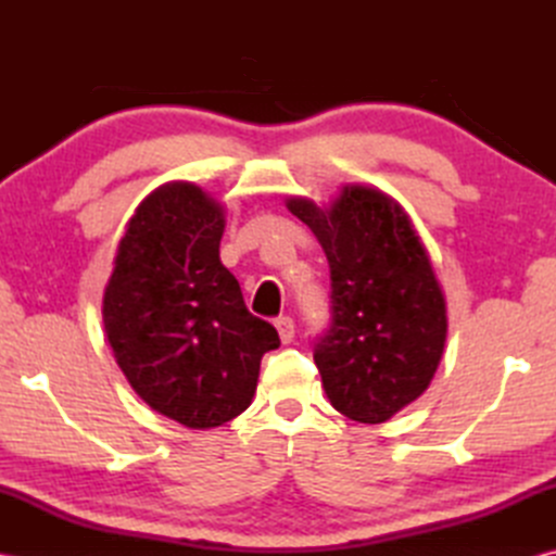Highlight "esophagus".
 I'll return each mask as SVG.
<instances>
[{
	"instance_id": "34e87169",
	"label": "esophagus",
	"mask_w": 556,
	"mask_h": 556,
	"mask_svg": "<svg viewBox=\"0 0 556 556\" xmlns=\"http://www.w3.org/2000/svg\"><path fill=\"white\" fill-rule=\"evenodd\" d=\"M275 327H277V332H279L281 344H291V341H293V334H296V325H293L291 317H287V315L277 317V320H275Z\"/></svg>"
}]
</instances>
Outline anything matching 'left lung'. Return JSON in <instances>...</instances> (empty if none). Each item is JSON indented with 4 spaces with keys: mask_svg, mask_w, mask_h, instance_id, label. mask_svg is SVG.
<instances>
[{
    "mask_svg": "<svg viewBox=\"0 0 556 556\" xmlns=\"http://www.w3.org/2000/svg\"><path fill=\"white\" fill-rule=\"evenodd\" d=\"M320 241L332 327L317 341L325 394L346 418L377 425L430 387L446 344V299L406 210L375 186L346 184L327 205L289 195Z\"/></svg>",
    "mask_w": 556,
    "mask_h": 556,
    "instance_id": "8db88e82",
    "label": "left lung"
}]
</instances>
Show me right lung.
Wrapping results in <instances>:
<instances>
[{
  "mask_svg": "<svg viewBox=\"0 0 556 556\" xmlns=\"http://www.w3.org/2000/svg\"><path fill=\"white\" fill-rule=\"evenodd\" d=\"M227 210L191 181L140 200L116 248L102 323L116 365L146 404L191 430L251 406L277 329L245 308L219 260Z\"/></svg>",
  "mask_w": 556,
  "mask_h": 556,
  "instance_id": "right-lung-1",
  "label": "right lung"
}]
</instances>
